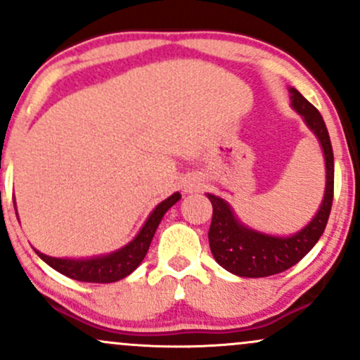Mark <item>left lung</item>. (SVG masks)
<instances>
[{"label":"left lung","mask_w":360,"mask_h":360,"mask_svg":"<svg viewBox=\"0 0 360 360\" xmlns=\"http://www.w3.org/2000/svg\"><path fill=\"white\" fill-rule=\"evenodd\" d=\"M291 106L303 117L309 130L320 140L325 155L326 186L323 201L313 220L291 237L260 233L237 220L233 210L221 198L208 194L213 205V218L208 240L214 260L240 278H266L279 274L298 264L315 247L325 232L333 201V150L320 111L298 89L289 88Z\"/></svg>","instance_id":"left-lung-1"}]
</instances>
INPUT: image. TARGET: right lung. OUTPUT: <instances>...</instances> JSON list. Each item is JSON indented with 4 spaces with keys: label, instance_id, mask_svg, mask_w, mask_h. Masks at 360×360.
<instances>
[{
    "label": "right lung",
    "instance_id": "1",
    "mask_svg": "<svg viewBox=\"0 0 360 360\" xmlns=\"http://www.w3.org/2000/svg\"><path fill=\"white\" fill-rule=\"evenodd\" d=\"M179 200L181 194L174 193L167 200H164L162 203L157 205L150 217L147 218V221L143 223L137 237L120 250L111 252V254L91 259H57L45 255L39 250L35 252L52 269L71 279L82 281V283H115V281L127 278L128 274H131L140 266V262L146 257L148 247H150V242L154 238L160 220H162L167 210Z\"/></svg>",
    "mask_w": 360,
    "mask_h": 360
}]
</instances>
